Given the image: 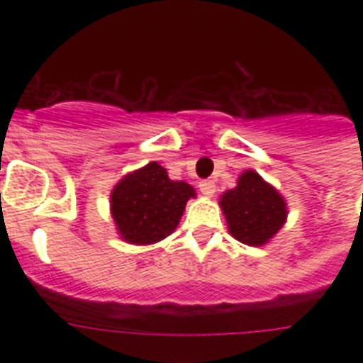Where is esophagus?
Returning <instances> with one entry per match:
<instances>
[{
  "mask_svg": "<svg viewBox=\"0 0 363 363\" xmlns=\"http://www.w3.org/2000/svg\"><path fill=\"white\" fill-rule=\"evenodd\" d=\"M215 190H216V184H215V181H209V179H207V181H201L199 182V192L203 194V196H213V194H215Z\"/></svg>",
  "mask_w": 363,
  "mask_h": 363,
  "instance_id": "obj_1",
  "label": "esophagus"
}]
</instances>
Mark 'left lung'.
Instances as JSON below:
<instances>
[{
	"instance_id": "obj_1",
	"label": "left lung",
	"mask_w": 363,
	"mask_h": 363,
	"mask_svg": "<svg viewBox=\"0 0 363 363\" xmlns=\"http://www.w3.org/2000/svg\"><path fill=\"white\" fill-rule=\"evenodd\" d=\"M230 233L245 245L259 247L284 224L286 205L275 188L254 171H245L238 186L220 198Z\"/></svg>"
}]
</instances>
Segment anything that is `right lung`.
Segmentation results:
<instances>
[{
    "label": "right lung",
    "mask_w": 363,
    "mask_h": 363,
    "mask_svg": "<svg viewBox=\"0 0 363 363\" xmlns=\"http://www.w3.org/2000/svg\"><path fill=\"white\" fill-rule=\"evenodd\" d=\"M194 196L190 184L171 181L167 171L152 162L116 184L111 196V213L122 239L148 245L175 230L184 205Z\"/></svg>",
    "instance_id": "1"
}]
</instances>
